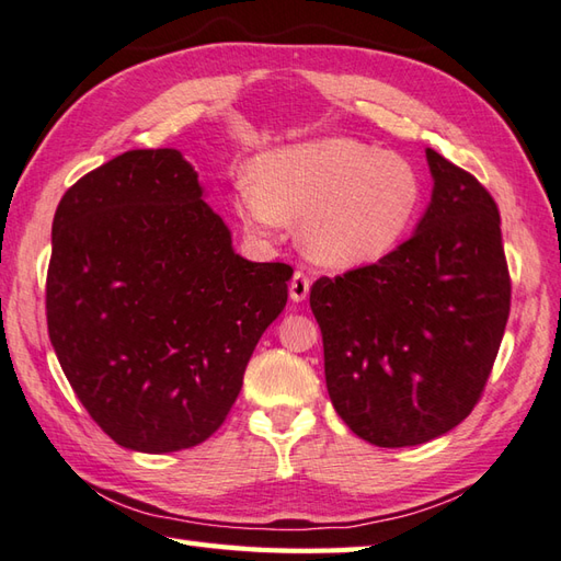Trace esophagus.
Masks as SVG:
<instances>
[{
  "instance_id": "esophagus-1",
  "label": "esophagus",
  "mask_w": 561,
  "mask_h": 561,
  "mask_svg": "<svg viewBox=\"0 0 561 561\" xmlns=\"http://www.w3.org/2000/svg\"><path fill=\"white\" fill-rule=\"evenodd\" d=\"M309 288H312V280H309L307 273L295 271V273H293V280H290V300H293V302L307 300Z\"/></svg>"
}]
</instances>
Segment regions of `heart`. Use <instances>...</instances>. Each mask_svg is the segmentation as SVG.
<instances>
[{
  "label": "heart",
  "instance_id": "heart-1",
  "mask_svg": "<svg viewBox=\"0 0 561 561\" xmlns=\"http://www.w3.org/2000/svg\"><path fill=\"white\" fill-rule=\"evenodd\" d=\"M422 198L415 168L347 136L278 148L238 180V210L256 232L300 218V244L323 266L375 264L403 240Z\"/></svg>",
  "mask_w": 561,
  "mask_h": 561
}]
</instances>
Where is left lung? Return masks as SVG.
I'll return each instance as SVG.
<instances>
[{"label":"left lung","mask_w":561,"mask_h":561,"mask_svg":"<svg viewBox=\"0 0 561 561\" xmlns=\"http://www.w3.org/2000/svg\"><path fill=\"white\" fill-rule=\"evenodd\" d=\"M425 153L434 186L413 238L309 293L335 413L383 449L437 439L470 415L512 309L494 198Z\"/></svg>","instance_id":"1"}]
</instances>
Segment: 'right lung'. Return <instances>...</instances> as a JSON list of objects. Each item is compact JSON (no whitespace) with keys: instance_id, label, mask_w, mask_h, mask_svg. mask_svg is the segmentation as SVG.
<instances>
[{"instance_id":"right-lung-1","label":"right lung","mask_w":561,"mask_h":561,"mask_svg":"<svg viewBox=\"0 0 561 561\" xmlns=\"http://www.w3.org/2000/svg\"><path fill=\"white\" fill-rule=\"evenodd\" d=\"M175 148L127 151L69 186L53 220L47 331L112 442L170 454L206 442L288 302V264L234 254Z\"/></svg>"}]
</instances>
